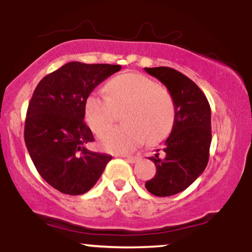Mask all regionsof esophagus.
<instances>
[{
    "instance_id": "1",
    "label": "esophagus",
    "mask_w": 252,
    "mask_h": 252,
    "mask_svg": "<svg viewBox=\"0 0 252 252\" xmlns=\"http://www.w3.org/2000/svg\"><path fill=\"white\" fill-rule=\"evenodd\" d=\"M124 158H126V160L128 161L129 163H136L138 161L137 156H124Z\"/></svg>"
}]
</instances>
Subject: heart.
Segmentation results:
<instances>
[{
	"label": "heart",
	"instance_id": "heart-1",
	"mask_svg": "<svg viewBox=\"0 0 252 252\" xmlns=\"http://www.w3.org/2000/svg\"><path fill=\"white\" fill-rule=\"evenodd\" d=\"M108 96L92 92L85 100L84 114L90 129L102 134L115 122L116 111L122 112L124 126L109 130L99 140L109 153L123 154L140 147L146 136L158 142L168 135L174 123L172 97L158 88L152 78L140 73H123L106 84Z\"/></svg>",
	"mask_w": 252,
	"mask_h": 252
}]
</instances>
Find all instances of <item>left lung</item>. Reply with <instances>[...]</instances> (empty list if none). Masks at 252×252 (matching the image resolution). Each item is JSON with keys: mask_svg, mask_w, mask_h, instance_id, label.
Masks as SVG:
<instances>
[{"mask_svg": "<svg viewBox=\"0 0 252 252\" xmlns=\"http://www.w3.org/2000/svg\"><path fill=\"white\" fill-rule=\"evenodd\" d=\"M144 71L166 86L174 103L172 131L162 148L149 158L156 173L146 182L152 194L170 196L190 186L206 168L212 140L211 108L204 92L181 72L164 66Z\"/></svg>", "mask_w": 252, "mask_h": 252, "instance_id": "1", "label": "left lung"}]
</instances>
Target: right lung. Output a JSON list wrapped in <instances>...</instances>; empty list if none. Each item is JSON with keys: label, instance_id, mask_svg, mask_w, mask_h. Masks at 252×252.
<instances>
[{"label": "right lung", "instance_id": "obj_1", "mask_svg": "<svg viewBox=\"0 0 252 252\" xmlns=\"http://www.w3.org/2000/svg\"><path fill=\"white\" fill-rule=\"evenodd\" d=\"M121 65L71 62L42 78L25 123V142L41 178L70 195L96 185L112 156L86 148L94 138L84 122L86 98Z\"/></svg>", "mask_w": 252, "mask_h": 252}]
</instances>
